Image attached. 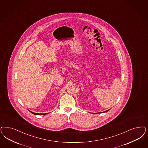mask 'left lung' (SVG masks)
<instances>
[{
    "label": "left lung",
    "mask_w": 148,
    "mask_h": 148,
    "mask_svg": "<svg viewBox=\"0 0 148 148\" xmlns=\"http://www.w3.org/2000/svg\"><path fill=\"white\" fill-rule=\"evenodd\" d=\"M109 110H110V109H109V110H106V112H108V111H109ZM92 114H96V113H92Z\"/></svg>",
    "instance_id": "obj_1"
}]
</instances>
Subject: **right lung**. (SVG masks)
Segmentation results:
<instances>
[{
	"mask_svg": "<svg viewBox=\"0 0 148 148\" xmlns=\"http://www.w3.org/2000/svg\"><path fill=\"white\" fill-rule=\"evenodd\" d=\"M29 112H32V114H34V115H46V114H47V113H45V114H39V113H35V112H31V111H29Z\"/></svg>",
	"mask_w": 148,
	"mask_h": 148,
	"instance_id": "right-lung-1",
	"label": "right lung"
}]
</instances>
